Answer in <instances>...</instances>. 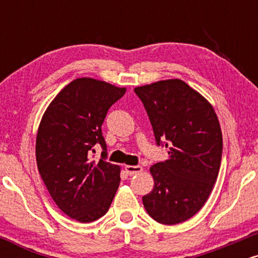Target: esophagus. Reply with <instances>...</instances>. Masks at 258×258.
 <instances>
[{
  "instance_id": "esophagus-1",
  "label": "esophagus",
  "mask_w": 258,
  "mask_h": 258,
  "mask_svg": "<svg viewBox=\"0 0 258 258\" xmlns=\"http://www.w3.org/2000/svg\"><path fill=\"white\" fill-rule=\"evenodd\" d=\"M125 171L128 176H135V174L141 173L143 171V167L142 166H132V165H126Z\"/></svg>"
}]
</instances>
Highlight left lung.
Wrapping results in <instances>:
<instances>
[{"label": "left lung", "instance_id": "8db88e82", "mask_svg": "<svg viewBox=\"0 0 258 258\" xmlns=\"http://www.w3.org/2000/svg\"><path fill=\"white\" fill-rule=\"evenodd\" d=\"M168 159L150 167L154 188L143 197L147 212L166 226L191 218L205 205L220 172L222 131L214 106L179 79L135 88Z\"/></svg>", "mask_w": 258, "mask_h": 258}]
</instances>
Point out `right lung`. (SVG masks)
<instances>
[{
  "instance_id": "1",
  "label": "right lung",
  "mask_w": 258,
  "mask_h": 258,
  "mask_svg": "<svg viewBox=\"0 0 258 258\" xmlns=\"http://www.w3.org/2000/svg\"><path fill=\"white\" fill-rule=\"evenodd\" d=\"M125 92L100 80L76 79L49 103L38 126V172L59 209L81 223L104 216L119 188V165L90 156L94 144L106 150L102 125Z\"/></svg>"
}]
</instances>
